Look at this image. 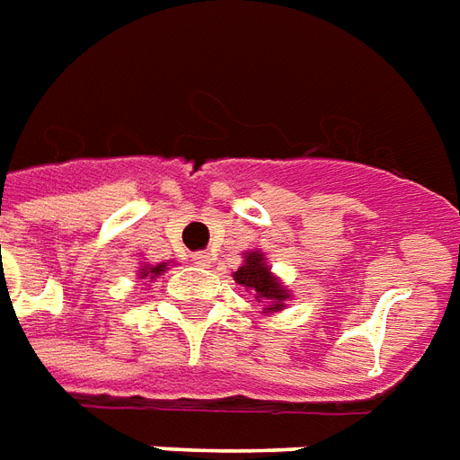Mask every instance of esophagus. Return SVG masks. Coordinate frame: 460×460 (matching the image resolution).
<instances>
[{
	"instance_id": "esophagus-1",
	"label": "esophagus",
	"mask_w": 460,
	"mask_h": 460,
	"mask_svg": "<svg viewBox=\"0 0 460 460\" xmlns=\"http://www.w3.org/2000/svg\"><path fill=\"white\" fill-rule=\"evenodd\" d=\"M192 261H195V263L199 265V268H204V265L212 263V256H209V253H202V251H199V253H192Z\"/></svg>"
}]
</instances>
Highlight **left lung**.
Returning a JSON list of instances; mask_svg holds the SVG:
<instances>
[{
	"label": "left lung",
	"mask_w": 460,
	"mask_h": 460,
	"mask_svg": "<svg viewBox=\"0 0 460 460\" xmlns=\"http://www.w3.org/2000/svg\"><path fill=\"white\" fill-rule=\"evenodd\" d=\"M234 280L243 285L246 290H251L258 297V302L263 299L268 302V309L270 312H278L282 309V302L288 299V292L282 288L280 282L275 280L270 275V268L265 265L263 253H248L246 263L241 265L239 270L234 273Z\"/></svg>",
	"instance_id": "8db88e82"
}]
</instances>
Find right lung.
Returning <instances> with one entry per match:
<instances>
[{
    "label": "right lung",
    "instance_id": "1",
    "mask_svg": "<svg viewBox=\"0 0 460 460\" xmlns=\"http://www.w3.org/2000/svg\"><path fill=\"white\" fill-rule=\"evenodd\" d=\"M163 270H165V265H155V268H141V275H144V278H146V275H151V278H155V275H161L163 273Z\"/></svg>",
    "mask_w": 460,
    "mask_h": 460
}]
</instances>
